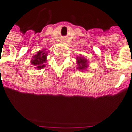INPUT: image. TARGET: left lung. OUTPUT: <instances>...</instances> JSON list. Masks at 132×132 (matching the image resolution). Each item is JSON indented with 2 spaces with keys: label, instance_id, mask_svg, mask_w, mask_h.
<instances>
[{
  "label": "left lung",
  "instance_id": "left-lung-1",
  "mask_svg": "<svg viewBox=\"0 0 132 132\" xmlns=\"http://www.w3.org/2000/svg\"><path fill=\"white\" fill-rule=\"evenodd\" d=\"M77 60H78V65H79V67H78V68L79 70H84L86 68H87V60L85 59L83 57H79V59H77Z\"/></svg>",
  "mask_w": 132,
  "mask_h": 132
}]
</instances>
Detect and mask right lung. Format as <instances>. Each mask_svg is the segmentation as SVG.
<instances>
[{
  "instance_id": "right-lung-1",
  "label": "right lung",
  "mask_w": 132,
  "mask_h": 132,
  "mask_svg": "<svg viewBox=\"0 0 132 132\" xmlns=\"http://www.w3.org/2000/svg\"><path fill=\"white\" fill-rule=\"evenodd\" d=\"M46 57H47V53L43 52V51H40L37 53V54L34 56L31 60V63L36 67L35 68H43L45 67L44 63H45L46 62Z\"/></svg>"
}]
</instances>
